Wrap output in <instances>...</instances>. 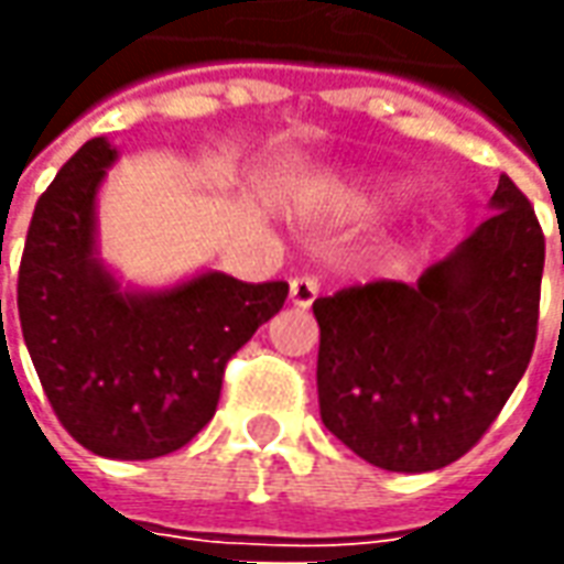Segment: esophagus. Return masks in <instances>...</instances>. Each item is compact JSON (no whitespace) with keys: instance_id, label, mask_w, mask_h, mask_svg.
I'll use <instances>...</instances> for the list:
<instances>
[{"instance_id":"obj_1","label":"esophagus","mask_w":564,"mask_h":564,"mask_svg":"<svg viewBox=\"0 0 564 564\" xmlns=\"http://www.w3.org/2000/svg\"><path fill=\"white\" fill-rule=\"evenodd\" d=\"M319 286L314 278H293L290 281V302L295 307H311L314 305V299H317Z\"/></svg>"}]
</instances>
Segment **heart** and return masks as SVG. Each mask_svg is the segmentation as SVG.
Wrapping results in <instances>:
<instances>
[{
    "instance_id": "1",
    "label": "heart",
    "mask_w": 564,
    "mask_h": 564,
    "mask_svg": "<svg viewBox=\"0 0 564 564\" xmlns=\"http://www.w3.org/2000/svg\"><path fill=\"white\" fill-rule=\"evenodd\" d=\"M408 193V184L392 181V177H350L341 184H329L319 189L317 196L307 202V214L319 217H335V220H356L375 210L387 208L392 202Z\"/></svg>"
}]
</instances>
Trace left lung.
Masks as SVG:
<instances>
[{
	"instance_id": "obj_1",
	"label": "left lung",
	"mask_w": 564,
	"mask_h": 564,
	"mask_svg": "<svg viewBox=\"0 0 564 564\" xmlns=\"http://www.w3.org/2000/svg\"><path fill=\"white\" fill-rule=\"evenodd\" d=\"M489 208L416 283L314 302L323 425L383 471H437L465 456L529 368L544 232L508 174Z\"/></svg>"
}]
</instances>
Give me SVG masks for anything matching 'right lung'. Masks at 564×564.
<instances>
[{
    "instance_id": "right-lung-1",
    "label": "right lung",
    "mask_w": 564,
    "mask_h": 564,
    "mask_svg": "<svg viewBox=\"0 0 564 564\" xmlns=\"http://www.w3.org/2000/svg\"><path fill=\"white\" fill-rule=\"evenodd\" d=\"M120 150L93 139L35 205L18 311L44 395L68 435L105 459H156L202 432L223 368L283 307V281L198 271L129 286L99 257L96 198Z\"/></svg>"
}]
</instances>
